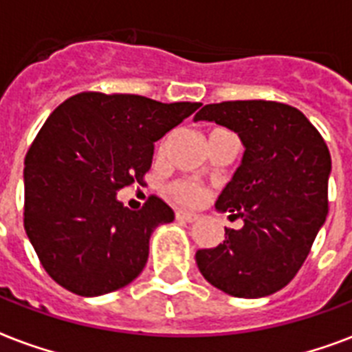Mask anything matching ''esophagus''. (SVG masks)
<instances>
[{
	"label": "esophagus",
	"mask_w": 352,
	"mask_h": 352,
	"mask_svg": "<svg viewBox=\"0 0 352 352\" xmlns=\"http://www.w3.org/2000/svg\"><path fill=\"white\" fill-rule=\"evenodd\" d=\"M175 217L179 221H186V223H193V221H197V214H192V212H184V210H177Z\"/></svg>",
	"instance_id": "esophagus-1"
}]
</instances>
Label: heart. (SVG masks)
Returning a JSON list of instances; mask_svg holds the SVG:
<instances>
[{
  "instance_id": "heart-1",
  "label": "heart",
  "mask_w": 352,
  "mask_h": 352,
  "mask_svg": "<svg viewBox=\"0 0 352 352\" xmlns=\"http://www.w3.org/2000/svg\"><path fill=\"white\" fill-rule=\"evenodd\" d=\"M170 193L181 204L195 206V204H199L201 201H203L204 195H206V190H204L199 182L182 179V181H175L173 184H171Z\"/></svg>"
}]
</instances>
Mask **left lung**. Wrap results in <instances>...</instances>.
Here are the masks:
<instances>
[{"label":"left lung","instance_id":"8db88e82","mask_svg":"<svg viewBox=\"0 0 352 352\" xmlns=\"http://www.w3.org/2000/svg\"><path fill=\"white\" fill-rule=\"evenodd\" d=\"M193 120L228 127L245 146L215 203L243 226L225 228L223 243L197 250L199 270L235 298L272 294L298 274L327 217V144L300 109L281 102L208 104Z\"/></svg>","mask_w":352,"mask_h":352}]
</instances>
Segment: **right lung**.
<instances>
[{"label":"right lung","mask_w":352,"mask_h":352,"mask_svg":"<svg viewBox=\"0 0 352 352\" xmlns=\"http://www.w3.org/2000/svg\"><path fill=\"white\" fill-rule=\"evenodd\" d=\"M199 106L85 91L51 113L25 155L23 225L58 285L91 298L142 272L149 237L175 214L157 195L129 210L117 192L144 184L155 142Z\"/></svg>","instance_id":"1"}]
</instances>
